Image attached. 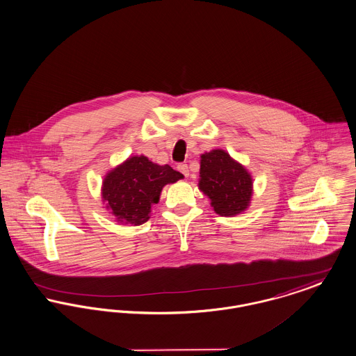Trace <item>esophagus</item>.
I'll return each instance as SVG.
<instances>
[{
    "instance_id": "34e87169",
    "label": "esophagus",
    "mask_w": 356,
    "mask_h": 356,
    "mask_svg": "<svg viewBox=\"0 0 356 356\" xmlns=\"http://www.w3.org/2000/svg\"><path fill=\"white\" fill-rule=\"evenodd\" d=\"M177 169H179V170H180V172H181V173H183L186 177H188L189 169L187 164H179V165H177Z\"/></svg>"
}]
</instances>
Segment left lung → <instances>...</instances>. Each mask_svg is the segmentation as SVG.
<instances>
[{"label": "left lung", "mask_w": 356, "mask_h": 356, "mask_svg": "<svg viewBox=\"0 0 356 356\" xmlns=\"http://www.w3.org/2000/svg\"><path fill=\"white\" fill-rule=\"evenodd\" d=\"M199 189L209 196L218 215L234 216L250 206L252 179L227 152L213 149L200 157Z\"/></svg>", "instance_id": "8db88e82"}]
</instances>
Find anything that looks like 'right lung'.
Listing matches in <instances>:
<instances>
[{"mask_svg":"<svg viewBox=\"0 0 356 356\" xmlns=\"http://www.w3.org/2000/svg\"><path fill=\"white\" fill-rule=\"evenodd\" d=\"M183 177L168 164L159 165L145 156H133L106 175L102 199L118 222L140 226L150 218V209L159 203L164 186Z\"/></svg>","mask_w":356,"mask_h":356,"instance_id":"obj_1","label":"right lung"}]
</instances>
